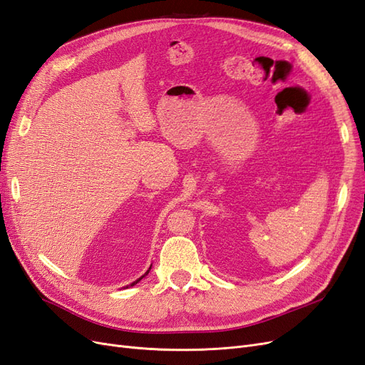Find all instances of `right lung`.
Returning a JSON list of instances; mask_svg holds the SVG:
<instances>
[{"mask_svg": "<svg viewBox=\"0 0 365 365\" xmlns=\"http://www.w3.org/2000/svg\"><path fill=\"white\" fill-rule=\"evenodd\" d=\"M149 271H150V268H149V269H148V272H149ZM148 272H146V274H145V275H148ZM145 275H141V277H140V279H138V280H135V282H134V283H132V284H130V286H134V284H137V283H138V282H140V280H141V279H143V277H145Z\"/></svg>", "mask_w": 365, "mask_h": 365, "instance_id": "right-lung-1", "label": "right lung"}]
</instances>
